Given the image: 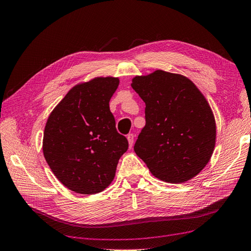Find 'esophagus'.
<instances>
[{
	"mask_svg": "<svg viewBox=\"0 0 251 251\" xmlns=\"http://www.w3.org/2000/svg\"><path fill=\"white\" fill-rule=\"evenodd\" d=\"M134 138H135V135H134L133 133L127 134V136H126L127 142H129V146H130V148H132V145H133V143H134Z\"/></svg>",
	"mask_w": 251,
	"mask_h": 251,
	"instance_id": "obj_1",
	"label": "esophagus"
}]
</instances>
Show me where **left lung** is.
Segmentation results:
<instances>
[{
  "label": "left lung",
  "instance_id": "1",
  "mask_svg": "<svg viewBox=\"0 0 251 251\" xmlns=\"http://www.w3.org/2000/svg\"><path fill=\"white\" fill-rule=\"evenodd\" d=\"M145 102V126L134 152L156 178L181 183L196 177L213 154L216 126L209 102L188 77L157 70L132 79Z\"/></svg>",
  "mask_w": 251,
  "mask_h": 251
}]
</instances>
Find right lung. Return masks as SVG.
Here are the masks:
<instances>
[{
    "label": "right lung",
    "instance_id": "obj_1",
    "mask_svg": "<svg viewBox=\"0 0 251 251\" xmlns=\"http://www.w3.org/2000/svg\"><path fill=\"white\" fill-rule=\"evenodd\" d=\"M118 85L119 78L111 76L75 85L47 120L45 158L58 180L76 193L105 190L129 146L109 108Z\"/></svg>",
    "mask_w": 251,
    "mask_h": 251
}]
</instances>
